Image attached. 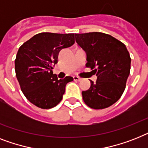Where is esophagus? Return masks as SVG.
Instances as JSON below:
<instances>
[{
    "label": "esophagus",
    "instance_id": "1",
    "mask_svg": "<svg viewBox=\"0 0 148 148\" xmlns=\"http://www.w3.org/2000/svg\"><path fill=\"white\" fill-rule=\"evenodd\" d=\"M74 80H75V81H80V80H81V78L75 76L74 77Z\"/></svg>",
    "mask_w": 148,
    "mask_h": 148
}]
</instances>
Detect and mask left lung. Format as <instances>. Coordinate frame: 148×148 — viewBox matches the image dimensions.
<instances>
[{
    "label": "left lung",
    "instance_id": "8db88e82",
    "mask_svg": "<svg viewBox=\"0 0 148 148\" xmlns=\"http://www.w3.org/2000/svg\"><path fill=\"white\" fill-rule=\"evenodd\" d=\"M78 45L86 53V68L97 77L90 87L83 91L86 105L94 109L107 108L122 97L130 74L131 58L125 45L109 34L87 32L75 34Z\"/></svg>",
    "mask_w": 148,
    "mask_h": 148
}]
</instances>
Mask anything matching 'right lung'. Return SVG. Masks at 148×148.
<instances>
[{
	"label": "right lung",
	"instance_id": "1",
	"mask_svg": "<svg viewBox=\"0 0 148 148\" xmlns=\"http://www.w3.org/2000/svg\"><path fill=\"white\" fill-rule=\"evenodd\" d=\"M74 33L41 32L24 42L15 59L16 76L24 96L41 109H51L58 104L66 84L74 80L66 77L58 80L52 72L62 49L74 44Z\"/></svg>",
	"mask_w": 148,
	"mask_h": 148
}]
</instances>
